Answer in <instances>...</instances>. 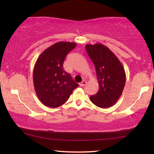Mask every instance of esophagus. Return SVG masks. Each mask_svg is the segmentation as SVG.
Here are the masks:
<instances>
[{"mask_svg": "<svg viewBox=\"0 0 154 154\" xmlns=\"http://www.w3.org/2000/svg\"><path fill=\"white\" fill-rule=\"evenodd\" d=\"M86 83H87V82H86L85 80H83V81H82L81 83H80V86H81V87H83V86L85 85Z\"/></svg>", "mask_w": 154, "mask_h": 154, "instance_id": "1", "label": "esophagus"}]
</instances>
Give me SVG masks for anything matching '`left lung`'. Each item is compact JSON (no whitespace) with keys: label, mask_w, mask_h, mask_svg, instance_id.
<instances>
[{"label":"left lung","mask_w":154,"mask_h":154,"mask_svg":"<svg viewBox=\"0 0 154 154\" xmlns=\"http://www.w3.org/2000/svg\"><path fill=\"white\" fill-rule=\"evenodd\" d=\"M85 50L95 66L99 83L97 93L90 97V101L102 109L112 106L121 97L125 87L124 67L116 54L102 44H88Z\"/></svg>","instance_id":"left-lung-1"}]
</instances>
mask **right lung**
Wrapping results in <instances>:
<instances>
[{
  "instance_id": "right-lung-1",
  "label": "right lung",
  "mask_w": 154,
  "mask_h": 154,
  "mask_svg": "<svg viewBox=\"0 0 154 154\" xmlns=\"http://www.w3.org/2000/svg\"><path fill=\"white\" fill-rule=\"evenodd\" d=\"M75 46V43L57 42L38 57L33 71V85L38 98L45 106L57 108L64 104L79 86L63 68L66 54Z\"/></svg>"
}]
</instances>
